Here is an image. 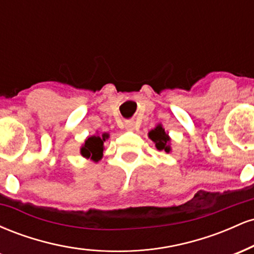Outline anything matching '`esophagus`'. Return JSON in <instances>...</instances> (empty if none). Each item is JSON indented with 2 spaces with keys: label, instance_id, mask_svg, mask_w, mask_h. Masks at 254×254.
Returning <instances> with one entry per match:
<instances>
[{
  "label": "esophagus",
  "instance_id": "obj_1",
  "mask_svg": "<svg viewBox=\"0 0 254 254\" xmlns=\"http://www.w3.org/2000/svg\"><path fill=\"white\" fill-rule=\"evenodd\" d=\"M125 129L129 130V131L135 130V122H133V121H127V122H125Z\"/></svg>",
  "mask_w": 254,
  "mask_h": 254
}]
</instances>
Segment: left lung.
<instances>
[{
	"label": "left lung",
	"mask_w": 254,
	"mask_h": 254,
	"mask_svg": "<svg viewBox=\"0 0 254 254\" xmlns=\"http://www.w3.org/2000/svg\"><path fill=\"white\" fill-rule=\"evenodd\" d=\"M148 136H149V138L155 143L157 150H165L166 153H170L171 138L170 136H168V133H166V131L164 127H162L161 124H157L153 130H150Z\"/></svg>",
	"instance_id": "obj_1"
}]
</instances>
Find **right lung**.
Here are the masks:
<instances>
[{
    "instance_id": "right-lung-1",
    "label": "right lung",
    "mask_w": 254,
    "mask_h": 254,
    "mask_svg": "<svg viewBox=\"0 0 254 254\" xmlns=\"http://www.w3.org/2000/svg\"><path fill=\"white\" fill-rule=\"evenodd\" d=\"M109 133H103V135L98 136H89L88 138L84 141V144L81 147V155L86 159L93 160L94 162H98L99 160L103 157L104 151V142L109 138Z\"/></svg>"
}]
</instances>
